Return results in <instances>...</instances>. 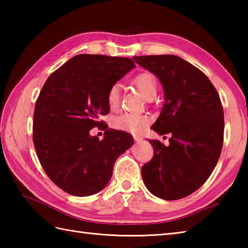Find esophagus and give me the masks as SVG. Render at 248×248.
<instances>
[{"instance_id": "1", "label": "esophagus", "mask_w": 248, "mask_h": 248, "mask_svg": "<svg viewBox=\"0 0 248 248\" xmlns=\"http://www.w3.org/2000/svg\"><path fill=\"white\" fill-rule=\"evenodd\" d=\"M141 138H140V136H134V140H135V143H140L141 141Z\"/></svg>"}]
</instances>
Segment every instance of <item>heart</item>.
Instances as JSON below:
<instances>
[{"mask_svg": "<svg viewBox=\"0 0 248 248\" xmlns=\"http://www.w3.org/2000/svg\"><path fill=\"white\" fill-rule=\"evenodd\" d=\"M133 84L139 88L140 93L146 100L155 98L156 93V83L155 78L150 73H140L133 78ZM120 99V86L118 84L114 85L108 89L107 94V101L110 109H116L119 105ZM149 124V118L145 115L134 114V113H124L118 116L113 120V127L125 131V132L132 134H140L144 132L147 125Z\"/></svg>", "mask_w": 248, "mask_h": 248, "instance_id": "heart-1", "label": "heart"}]
</instances>
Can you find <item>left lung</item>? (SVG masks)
Returning a JSON list of instances; mask_svg holds the SVG:
<instances>
[{
    "mask_svg": "<svg viewBox=\"0 0 248 248\" xmlns=\"http://www.w3.org/2000/svg\"><path fill=\"white\" fill-rule=\"evenodd\" d=\"M159 78L165 103L151 129L170 134V145L150 140L152 160L141 167L148 191L165 200L194 193L208 180L219 159L224 110L217 89L198 68L176 55L134 56Z\"/></svg>",
    "mask_w": 248,
    "mask_h": 248,
    "instance_id": "8db88e82",
    "label": "left lung"
}]
</instances>
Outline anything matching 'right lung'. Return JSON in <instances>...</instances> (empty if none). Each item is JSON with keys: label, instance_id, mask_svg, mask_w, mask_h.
Returning a JSON list of instances; mask_svg holds the SVG:
<instances>
[{"label": "right lung", "instance_id": "add662e5", "mask_svg": "<svg viewBox=\"0 0 248 248\" xmlns=\"http://www.w3.org/2000/svg\"><path fill=\"white\" fill-rule=\"evenodd\" d=\"M135 67L127 57L78 54L46 81L35 104L33 141L46 175L66 193L101 191L116 160L133 145L124 131L108 129L102 140L89 131L109 112L108 89Z\"/></svg>", "mask_w": 248, "mask_h": 248}]
</instances>
